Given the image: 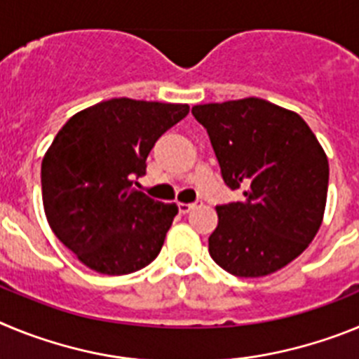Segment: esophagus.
<instances>
[{
    "label": "esophagus",
    "instance_id": "34e87169",
    "mask_svg": "<svg viewBox=\"0 0 359 359\" xmlns=\"http://www.w3.org/2000/svg\"><path fill=\"white\" fill-rule=\"evenodd\" d=\"M194 207H196V203H177V208H180L182 214H189Z\"/></svg>",
    "mask_w": 359,
    "mask_h": 359
}]
</instances>
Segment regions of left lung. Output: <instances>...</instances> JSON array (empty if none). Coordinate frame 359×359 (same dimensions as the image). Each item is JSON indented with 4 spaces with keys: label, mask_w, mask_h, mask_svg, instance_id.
Wrapping results in <instances>:
<instances>
[{
    "label": "left lung",
    "mask_w": 359,
    "mask_h": 359,
    "mask_svg": "<svg viewBox=\"0 0 359 359\" xmlns=\"http://www.w3.org/2000/svg\"><path fill=\"white\" fill-rule=\"evenodd\" d=\"M221 176L241 201L219 205L208 252L236 277H264L315 239L327 201L329 161L294 111L257 97L192 107Z\"/></svg>",
    "instance_id": "obj_1"
}]
</instances>
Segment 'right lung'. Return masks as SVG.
Wrapping results in <instances>:
<instances>
[{"label": "right lung", "instance_id": "obj_1", "mask_svg": "<svg viewBox=\"0 0 359 359\" xmlns=\"http://www.w3.org/2000/svg\"><path fill=\"white\" fill-rule=\"evenodd\" d=\"M187 104L111 98L79 111L41 165L43 205L57 239L90 269L128 275L151 264L177 214L135 189L156 140Z\"/></svg>", "mask_w": 359, "mask_h": 359}]
</instances>
